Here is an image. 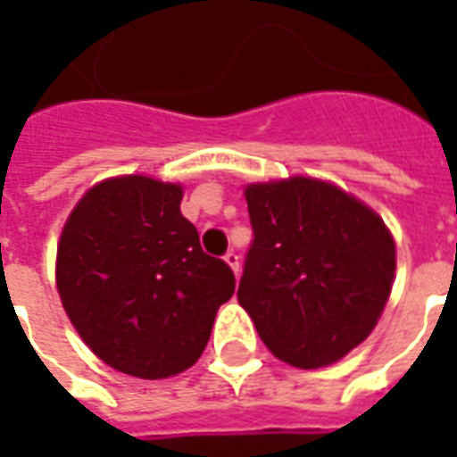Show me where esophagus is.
<instances>
[{
	"mask_svg": "<svg viewBox=\"0 0 457 457\" xmlns=\"http://www.w3.org/2000/svg\"><path fill=\"white\" fill-rule=\"evenodd\" d=\"M225 262H228V267L235 271V277L239 274V254L235 252V249H229L228 254H225Z\"/></svg>",
	"mask_w": 457,
	"mask_h": 457,
	"instance_id": "1",
	"label": "esophagus"
}]
</instances>
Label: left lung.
I'll return each mask as SVG.
<instances>
[{
    "label": "left lung",
    "instance_id": "left-lung-1",
    "mask_svg": "<svg viewBox=\"0 0 457 457\" xmlns=\"http://www.w3.org/2000/svg\"><path fill=\"white\" fill-rule=\"evenodd\" d=\"M254 242L237 301L281 362L318 370L364 343L396 271L384 220L336 183L311 176L245 186Z\"/></svg>",
    "mask_w": 457,
    "mask_h": 457
}]
</instances>
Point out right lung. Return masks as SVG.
Returning a JSON list of instances; mask_svg holds the SVG:
<instances>
[{
  "label": "right lung",
  "instance_id": "add662e5",
  "mask_svg": "<svg viewBox=\"0 0 457 457\" xmlns=\"http://www.w3.org/2000/svg\"><path fill=\"white\" fill-rule=\"evenodd\" d=\"M183 186L141 173L95 183L65 220L55 287L104 364L166 379L198 362L235 274L180 215Z\"/></svg>",
  "mask_w": 457,
  "mask_h": 457
}]
</instances>
